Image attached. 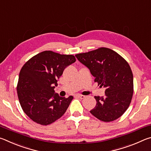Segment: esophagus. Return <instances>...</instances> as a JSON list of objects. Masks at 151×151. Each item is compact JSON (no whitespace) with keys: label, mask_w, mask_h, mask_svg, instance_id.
Instances as JSON below:
<instances>
[{"label":"esophagus","mask_w":151,"mask_h":151,"mask_svg":"<svg viewBox=\"0 0 151 151\" xmlns=\"http://www.w3.org/2000/svg\"><path fill=\"white\" fill-rule=\"evenodd\" d=\"M77 96L78 97V98H80L81 99H83L85 98V96L83 95V94H77Z\"/></svg>","instance_id":"esophagus-1"}]
</instances>
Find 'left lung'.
Instances as JSON below:
<instances>
[{"mask_svg":"<svg viewBox=\"0 0 151 151\" xmlns=\"http://www.w3.org/2000/svg\"><path fill=\"white\" fill-rule=\"evenodd\" d=\"M75 57L88 68L94 82L106 88L105 96H94L96 104L91 113L104 122L119 119L129 108L133 94V75L129 63L115 51L105 47Z\"/></svg>","mask_w":151,"mask_h":151,"instance_id":"obj_1","label":"left lung"}]
</instances>
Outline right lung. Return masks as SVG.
Segmentation results:
<instances>
[{"label": "right lung", "instance_id": "right-lung-1", "mask_svg": "<svg viewBox=\"0 0 151 151\" xmlns=\"http://www.w3.org/2000/svg\"><path fill=\"white\" fill-rule=\"evenodd\" d=\"M76 61L72 55L45 50L36 55L22 66L17 84L19 103L24 113L41 125L60 119L73 99L55 93L57 80L65 68Z\"/></svg>", "mask_w": 151, "mask_h": 151}]
</instances>
